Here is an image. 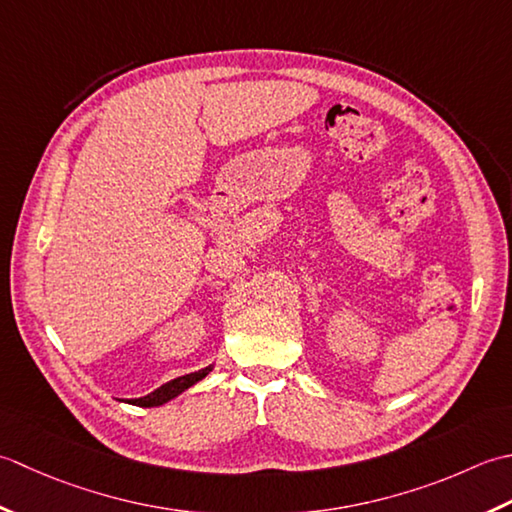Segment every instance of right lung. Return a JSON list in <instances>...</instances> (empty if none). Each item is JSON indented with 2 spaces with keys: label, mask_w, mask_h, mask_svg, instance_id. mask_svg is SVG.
Returning a JSON list of instances; mask_svg holds the SVG:
<instances>
[{
  "label": "right lung",
  "mask_w": 512,
  "mask_h": 512,
  "mask_svg": "<svg viewBox=\"0 0 512 512\" xmlns=\"http://www.w3.org/2000/svg\"><path fill=\"white\" fill-rule=\"evenodd\" d=\"M212 369H214V367L210 364V367H205V369H201V371H194V373L181 375V378H174V380H170V382L161 384L159 389L152 391V393H148V395H143V398L130 400V404H137V406H161V404H165V402L174 400L176 395H181L185 389L194 387V384H196L198 380H203L205 375L210 373Z\"/></svg>",
  "instance_id": "add662e5"
}]
</instances>
